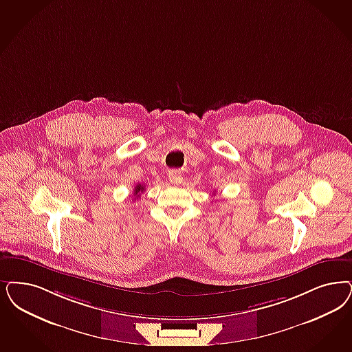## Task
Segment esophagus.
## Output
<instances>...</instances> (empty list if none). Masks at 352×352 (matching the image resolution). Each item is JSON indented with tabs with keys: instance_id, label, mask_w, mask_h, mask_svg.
I'll return each mask as SVG.
<instances>
[{
	"instance_id": "34e87169",
	"label": "esophagus",
	"mask_w": 352,
	"mask_h": 352,
	"mask_svg": "<svg viewBox=\"0 0 352 352\" xmlns=\"http://www.w3.org/2000/svg\"><path fill=\"white\" fill-rule=\"evenodd\" d=\"M168 179L171 184H179L182 182V175L179 174V171H170L168 175Z\"/></svg>"
}]
</instances>
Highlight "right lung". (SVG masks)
Returning <instances> with one entry per match:
<instances>
[{
	"label": "right lung",
	"mask_w": 352,
	"mask_h": 352,
	"mask_svg": "<svg viewBox=\"0 0 352 352\" xmlns=\"http://www.w3.org/2000/svg\"><path fill=\"white\" fill-rule=\"evenodd\" d=\"M144 190H146V187L142 186V184H138V186L133 188V197H135V200L140 196V194H143Z\"/></svg>",
	"instance_id": "obj_1"
}]
</instances>
